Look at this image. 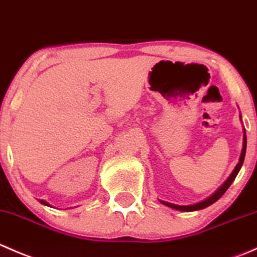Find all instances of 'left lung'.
Listing matches in <instances>:
<instances>
[{"label": "left lung", "mask_w": 257, "mask_h": 257, "mask_svg": "<svg viewBox=\"0 0 257 257\" xmlns=\"http://www.w3.org/2000/svg\"><path fill=\"white\" fill-rule=\"evenodd\" d=\"M245 153H246V134H245V132H243V147H242V152H241V157H240L239 163H237V165H236V167H235L234 172L231 173V175H230L229 179H227V180L225 181L224 184H222V186H221V188L219 189V190L216 191V193L212 194V195L210 196V198L206 199V200L201 201V203H199V204H194V205H189V206H180V205H175V204L165 203V201H162V203L164 204V205L170 206V208H173V209H175V210H180V211H194V210H200V209H204V208H206V206H209V205H211V204H214L215 201L217 200V199H220V198H221L222 195H224L225 191H226L227 189H229V186L231 185L232 181L235 180V178H236L237 173L240 172L241 167H242L243 159H245Z\"/></svg>", "instance_id": "left-lung-1"}]
</instances>
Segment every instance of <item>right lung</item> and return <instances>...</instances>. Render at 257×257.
Wrapping results in <instances>:
<instances>
[{
	"label": "right lung",
	"instance_id": "right-lung-1",
	"mask_svg": "<svg viewBox=\"0 0 257 257\" xmlns=\"http://www.w3.org/2000/svg\"><path fill=\"white\" fill-rule=\"evenodd\" d=\"M41 201V203H42V204H45V205H48V204L47 203H46V201L45 200H40ZM49 206V205H48Z\"/></svg>",
	"mask_w": 257,
	"mask_h": 257
}]
</instances>
